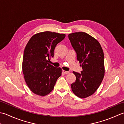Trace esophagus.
Listing matches in <instances>:
<instances>
[{"instance_id": "obj_1", "label": "esophagus", "mask_w": 124, "mask_h": 124, "mask_svg": "<svg viewBox=\"0 0 124 124\" xmlns=\"http://www.w3.org/2000/svg\"><path fill=\"white\" fill-rule=\"evenodd\" d=\"M62 72L64 73L65 74H68V73H70L69 71H66V70H62Z\"/></svg>"}]
</instances>
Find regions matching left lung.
<instances>
[{
	"instance_id": "8db88e82",
	"label": "left lung",
	"mask_w": 124,
	"mask_h": 124,
	"mask_svg": "<svg viewBox=\"0 0 124 124\" xmlns=\"http://www.w3.org/2000/svg\"><path fill=\"white\" fill-rule=\"evenodd\" d=\"M69 39L82 69L81 73L73 72L76 80L71 84L72 92L86 98L97 90L104 77V53L97 40L85 32L70 34Z\"/></svg>"
}]
</instances>
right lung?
<instances>
[{
    "label": "right lung",
    "mask_w": 124,
    "mask_h": 124,
    "mask_svg": "<svg viewBox=\"0 0 124 124\" xmlns=\"http://www.w3.org/2000/svg\"><path fill=\"white\" fill-rule=\"evenodd\" d=\"M65 34L51 31L33 35L24 50L22 72L28 87L34 94L47 95L54 89L62 70L55 67L49 62L54 57L58 43L65 39Z\"/></svg>",
    "instance_id": "right-lung-1"
}]
</instances>
